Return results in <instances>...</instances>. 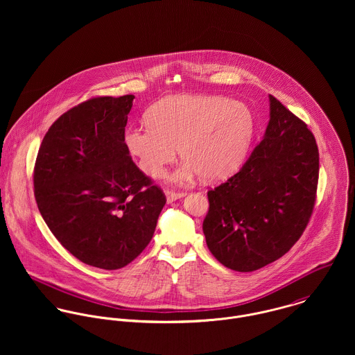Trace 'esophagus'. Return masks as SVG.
<instances>
[{
  "mask_svg": "<svg viewBox=\"0 0 355 355\" xmlns=\"http://www.w3.org/2000/svg\"><path fill=\"white\" fill-rule=\"evenodd\" d=\"M165 196H166V201L168 202H173V201L184 197L186 193H183V191H173V190H165Z\"/></svg>",
  "mask_w": 355,
  "mask_h": 355,
  "instance_id": "esophagus-1",
  "label": "esophagus"
}]
</instances>
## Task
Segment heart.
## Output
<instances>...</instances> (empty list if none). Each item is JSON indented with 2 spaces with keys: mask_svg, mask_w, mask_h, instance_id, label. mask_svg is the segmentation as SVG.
Here are the masks:
<instances>
[{
  "mask_svg": "<svg viewBox=\"0 0 355 355\" xmlns=\"http://www.w3.org/2000/svg\"><path fill=\"white\" fill-rule=\"evenodd\" d=\"M148 125L127 128L124 144L141 171L153 179L175 159L183 161L173 179L198 173L205 182L227 178L243 161L254 135V114L243 102L223 96H172L154 103Z\"/></svg>",
  "mask_w": 355,
  "mask_h": 355,
  "instance_id": "b5f03b06",
  "label": "heart"
}]
</instances>
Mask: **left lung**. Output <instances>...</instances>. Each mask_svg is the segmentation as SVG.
<instances>
[{"mask_svg": "<svg viewBox=\"0 0 355 355\" xmlns=\"http://www.w3.org/2000/svg\"><path fill=\"white\" fill-rule=\"evenodd\" d=\"M262 141L238 173L207 191L206 245L224 266L253 272L302 236L318 184V148L300 117L269 96Z\"/></svg>", "mask_w": 355, "mask_h": 355, "instance_id": "1", "label": "left lung"}]
</instances>
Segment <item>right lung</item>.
I'll return each mask as SVG.
<instances>
[{"mask_svg":"<svg viewBox=\"0 0 355 355\" xmlns=\"http://www.w3.org/2000/svg\"><path fill=\"white\" fill-rule=\"evenodd\" d=\"M134 98L94 97L61 114L34 166L35 201L51 234L73 257L106 270L145 250L166 202L124 144Z\"/></svg>","mask_w":355,"mask_h":355,"instance_id":"add662e5","label":"right lung"}]
</instances>
